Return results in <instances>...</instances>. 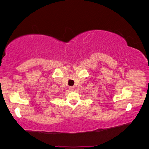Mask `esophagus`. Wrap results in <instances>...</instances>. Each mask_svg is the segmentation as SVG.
<instances>
[{"mask_svg":"<svg viewBox=\"0 0 149 149\" xmlns=\"http://www.w3.org/2000/svg\"><path fill=\"white\" fill-rule=\"evenodd\" d=\"M74 88L73 87H69V90L71 91H74Z\"/></svg>","mask_w":149,"mask_h":149,"instance_id":"1","label":"esophagus"}]
</instances>
